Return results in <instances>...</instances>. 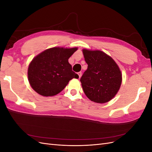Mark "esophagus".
Returning a JSON list of instances; mask_svg holds the SVG:
<instances>
[{"label":"esophagus","instance_id":"34e87169","mask_svg":"<svg viewBox=\"0 0 152 152\" xmlns=\"http://www.w3.org/2000/svg\"><path fill=\"white\" fill-rule=\"evenodd\" d=\"M78 75H79V78H80V77H81V76H82V72H80L78 73Z\"/></svg>","mask_w":152,"mask_h":152}]
</instances>
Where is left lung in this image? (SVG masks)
<instances>
[{
  "mask_svg": "<svg viewBox=\"0 0 152 152\" xmlns=\"http://www.w3.org/2000/svg\"><path fill=\"white\" fill-rule=\"evenodd\" d=\"M87 70L80 82L86 96L92 102L104 103L114 98L122 83V73L113 59L102 50H82Z\"/></svg>",
  "mask_w": 152,
  "mask_h": 152,
  "instance_id": "1",
  "label": "left lung"
}]
</instances>
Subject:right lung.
Returning <instances> with one entry per match:
<instances>
[{
    "mask_svg": "<svg viewBox=\"0 0 152 152\" xmlns=\"http://www.w3.org/2000/svg\"><path fill=\"white\" fill-rule=\"evenodd\" d=\"M77 48H53L35 56L28 68L29 83L43 96H53L62 91L73 78L79 75L72 71L68 59Z\"/></svg>",
    "mask_w": 152,
    "mask_h": 152,
    "instance_id": "right-lung-1",
    "label": "right lung"
}]
</instances>
